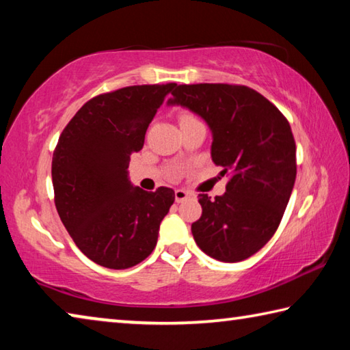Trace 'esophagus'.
<instances>
[{"label":"esophagus","instance_id":"34e87169","mask_svg":"<svg viewBox=\"0 0 350 350\" xmlns=\"http://www.w3.org/2000/svg\"><path fill=\"white\" fill-rule=\"evenodd\" d=\"M189 196H191V193L187 191V189H182V188H177L174 191V198H176V202H183V200L188 199Z\"/></svg>","mask_w":350,"mask_h":350}]
</instances>
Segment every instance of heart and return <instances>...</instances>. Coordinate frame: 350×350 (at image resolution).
Here are the masks:
<instances>
[{
  "mask_svg": "<svg viewBox=\"0 0 350 350\" xmlns=\"http://www.w3.org/2000/svg\"><path fill=\"white\" fill-rule=\"evenodd\" d=\"M191 117H193L191 114H182L180 116V120H183V118H191Z\"/></svg>",
  "mask_w": 350,
  "mask_h": 350,
  "instance_id": "b5f03b06",
  "label": "heart"
}]
</instances>
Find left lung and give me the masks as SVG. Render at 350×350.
Wrapping results in <instances>:
<instances>
[{"label":"left lung","instance_id":"8db88e82","mask_svg":"<svg viewBox=\"0 0 350 350\" xmlns=\"http://www.w3.org/2000/svg\"><path fill=\"white\" fill-rule=\"evenodd\" d=\"M168 105L202 117L211 159L228 176L222 196L199 194L202 216L191 224L200 250L239 262L275 234L296 179V146L287 118L252 88L224 83L179 85Z\"/></svg>","mask_w":350,"mask_h":350}]
</instances>
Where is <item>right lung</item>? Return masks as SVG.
Masks as SVG:
<instances>
[{"instance_id": "1", "label": "right lung", "mask_w": 350, "mask_h": 350, "mask_svg": "<svg viewBox=\"0 0 350 350\" xmlns=\"http://www.w3.org/2000/svg\"><path fill=\"white\" fill-rule=\"evenodd\" d=\"M167 85L128 86L91 98L58 139L52 157L55 206L75 245L108 269H129L150 256L174 191L134 187L131 154L144 148L146 129Z\"/></svg>"}]
</instances>
